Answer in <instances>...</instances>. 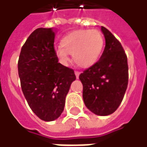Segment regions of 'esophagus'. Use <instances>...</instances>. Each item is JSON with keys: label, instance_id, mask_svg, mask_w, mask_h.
<instances>
[{"label": "esophagus", "instance_id": "1", "mask_svg": "<svg viewBox=\"0 0 147 147\" xmlns=\"http://www.w3.org/2000/svg\"><path fill=\"white\" fill-rule=\"evenodd\" d=\"M74 74H75L76 78H79V74H80V72H79V71H75V73H74Z\"/></svg>", "mask_w": 147, "mask_h": 147}]
</instances>
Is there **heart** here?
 Instances as JSON below:
<instances>
[{"instance_id": "b5f03b06", "label": "heart", "mask_w": 147, "mask_h": 147, "mask_svg": "<svg viewBox=\"0 0 147 147\" xmlns=\"http://www.w3.org/2000/svg\"><path fill=\"white\" fill-rule=\"evenodd\" d=\"M104 39L98 30H77L65 35L56 55L64 65L69 61V54L74 61L82 68H89L98 61L103 51Z\"/></svg>"}]
</instances>
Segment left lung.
I'll list each match as a JSON object with an SVG mask.
<instances>
[{"instance_id":"1","label":"left lung","mask_w":147,"mask_h":147,"mask_svg":"<svg viewBox=\"0 0 147 147\" xmlns=\"http://www.w3.org/2000/svg\"><path fill=\"white\" fill-rule=\"evenodd\" d=\"M105 48L94 65L79 75L86 108L96 115L108 116L117 110L125 93L129 81L126 54L121 44L109 30L101 26Z\"/></svg>"}]
</instances>
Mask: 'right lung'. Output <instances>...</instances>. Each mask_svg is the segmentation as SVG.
<instances>
[{"instance_id": "add662e5", "label": "right lung", "mask_w": 147, "mask_h": 147, "mask_svg": "<svg viewBox=\"0 0 147 147\" xmlns=\"http://www.w3.org/2000/svg\"><path fill=\"white\" fill-rule=\"evenodd\" d=\"M54 39L53 28L36 29L23 44L18 62L23 94L33 113L44 121L61 115L76 79L74 69L58 63Z\"/></svg>"}]
</instances>
